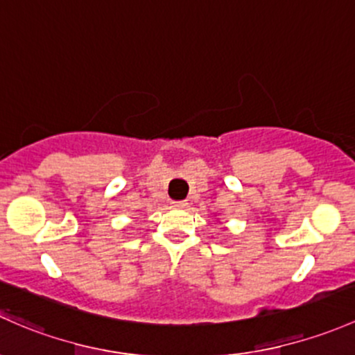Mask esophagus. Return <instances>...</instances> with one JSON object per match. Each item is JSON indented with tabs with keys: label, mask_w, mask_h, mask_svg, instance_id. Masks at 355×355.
Returning a JSON list of instances; mask_svg holds the SVG:
<instances>
[{
	"label": "esophagus",
	"mask_w": 355,
	"mask_h": 355,
	"mask_svg": "<svg viewBox=\"0 0 355 355\" xmlns=\"http://www.w3.org/2000/svg\"><path fill=\"white\" fill-rule=\"evenodd\" d=\"M171 205H173L174 208H186V207H188V203H186L184 200H179V202H171Z\"/></svg>",
	"instance_id": "obj_1"
}]
</instances>
